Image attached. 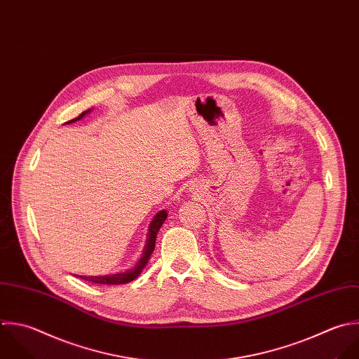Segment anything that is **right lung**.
I'll use <instances>...</instances> for the list:
<instances>
[{"mask_svg": "<svg viewBox=\"0 0 359 359\" xmlns=\"http://www.w3.org/2000/svg\"><path fill=\"white\" fill-rule=\"evenodd\" d=\"M92 109H88L85 111H82L78 117L67 121L65 124H71V123H75L78 120H81L82 117H85L88 113H90ZM168 217V211L166 210H161L151 221L149 224V228H148V236H147V242H145V246H144V250H142V255L141 257L138 259V262L134 264V267L126 270V271H121V273H117V274H109V276H97V277H83V276H76L82 280H86V281H90V283H95V284H103V285H120V284H127V283H131L134 281L144 270V267L147 266L152 252L155 250V241H156V235L161 229V226L163 225L165 219Z\"/></svg>", "mask_w": 359, "mask_h": 359, "instance_id": "1", "label": "right lung"}]
</instances>
